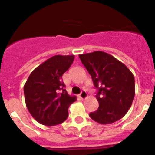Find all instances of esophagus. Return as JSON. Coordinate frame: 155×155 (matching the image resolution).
I'll use <instances>...</instances> for the list:
<instances>
[{
    "instance_id": "esophagus-1",
    "label": "esophagus",
    "mask_w": 155,
    "mask_h": 155,
    "mask_svg": "<svg viewBox=\"0 0 155 155\" xmlns=\"http://www.w3.org/2000/svg\"><path fill=\"white\" fill-rule=\"evenodd\" d=\"M80 97L81 99H85L87 97V94L85 91H82L80 94Z\"/></svg>"
}]
</instances>
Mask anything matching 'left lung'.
I'll use <instances>...</instances> for the list:
<instances>
[{"label": "left lung", "mask_w": 155, "mask_h": 155, "mask_svg": "<svg viewBox=\"0 0 155 155\" xmlns=\"http://www.w3.org/2000/svg\"><path fill=\"white\" fill-rule=\"evenodd\" d=\"M98 89L99 106L89 114L94 121L110 124L123 118L132 105L135 82L127 66L110 54L102 51L79 55Z\"/></svg>", "instance_id": "1"}]
</instances>
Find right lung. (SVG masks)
Returning a JSON list of instances; mask_svg holds the SVG:
<instances>
[{"instance_id":"obj_1","label":"right lung","mask_w":155,"mask_h":155,"mask_svg":"<svg viewBox=\"0 0 155 155\" xmlns=\"http://www.w3.org/2000/svg\"><path fill=\"white\" fill-rule=\"evenodd\" d=\"M74 60V55L53 56L30 74L24 86L25 100L30 114L39 124L51 127L68 119V107L76 97L64 89L62 75Z\"/></svg>"}]
</instances>
